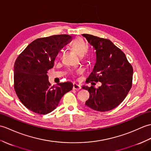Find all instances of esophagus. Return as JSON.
<instances>
[{
    "label": "esophagus",
    "mask_w": 151,
    "mask_h": 151,
    "mask_svg": "<svg viewBox=\"0 0 151 151\" xmlns=\"http://www.w3.org/2000/svg\"><path fill=\"white\" fill-rule=\"evenodd\" d=\"M73 89H76V90H79L81 89V86L75 83V84H73Z\"/></svg>",
    "instance_id": "obj_1"
}]
</instances>
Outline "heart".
Segmentation results:
<instances>
[{
	"label": "heart",
	"instance_id": "heart-1",
	"mask_svg": "<svg viewBox=\"0 0 151 151\" xmlns=\"http://www.w3.org/2000/svg\"><path fill=\"white\" fill-rule=\"evenodd\" d=\"M71 47L72 49L76 52V54L81 56L84 55V53L87 52L88 49V47L87 45L84 42V41L81 39L75 40L74 41V42L72 43ZM79 72L80 70H78L77 73H79Z\"/></svg>",
	"mask_w": 151,
	"mask_h": 151
}]
</instances>
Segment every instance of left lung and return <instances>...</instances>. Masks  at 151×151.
I'll return each instance as SVG.
<instances>
[{"instance_id":"1","label":"left lung","mask_w":151,"mask_h":151,"mask_svg":"<svg viewBox=\"0 0 151 151\" xmlns=\"http://www.w3.org/2000/svg\"><path fill=\"white\" fill-rule=\"evenodd\" d=\"M82 36L94 48L96 53L93 69L86 81L102 84L99 88L93 86H82L89 93L86 105L99 111L111 110L124 101L132 87V67L123 51L110 40L86 34Z\"/></svg>"}]
</instances>
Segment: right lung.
Masks as SVG:
<instances>
[{
	"instance_id": "1",
	"label": "right lung",
	"mask_w": 151,
	"mask_h": 151,
	"mask_svg": "<svg viewBox=\"0 0 151 151\" xmlns=\"http://www.w3.org/2000/svg\"><path fill=\"white\" fill-rule=\"evenodd\" d=\"M72 37L67 34L39 38L19 54L14 68V88L25 107L35 113L47 114L53 111L60 99L73 87L70 82L50 86L47 70L52 68L60 49Z\"/></svg>"
}]
</instances>
